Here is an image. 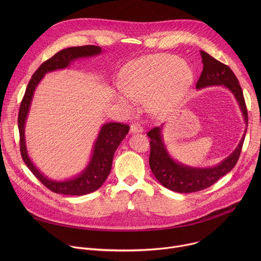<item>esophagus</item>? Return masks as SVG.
<instances>
[{"label": "esophagus", "mask_w": 261, "mask_h": 261, "mask_svg": "<svg viewBox=\"0 0 261 261\" xmlns=\"http://www.w3.org/2000/svg\"><path fill=\"white\" fill-rule=\"evenodd\" d=\"M141 132H143V129L139 124L134 123L130 126V134H136V133H141Z\"/></svg>", "instance_id": "34e87169"}]
</instances>
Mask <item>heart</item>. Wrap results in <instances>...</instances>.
<instances>
[{
  "label": "heart",
  "instance_id": "obj_1",
  "mask_svg": "<svg viewBox=\"0 0 261 261\" xmlns=\"http://www.w3.org/2000/svg\"><path fill=\"white\" fill-rule=\"evenodd\" d=\"M194 73L188 63L178 57L158 54L139 58L121 72L122 93L117 100L131 108L135 101H145L152 113L165 117L178 106L190 90Z\"/></svg>",
  "mask_w": 261,
  "mask_h": 261
}]
</instances>
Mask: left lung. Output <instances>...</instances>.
Masks as SVG:
<instances>
[{
    "mask_svg": "<svg viewBox=\"0 0 261 261\" xmlns=\"http://www.w3.org/2000/svg\"><path fill=\"white\" fill-rule=\"evenodd\" d=\"M203 69L196 84V89L201 90L214 86H222L230 91L236 98L246 127L248 126V113L242 88L232 70L221 62L214 59L207 53L200 50ZM164 123L160 127L153 128L147 132L151 138L150 167L155 177L165 188L178 193H192L206 189L219 178L227 174L237 164L246 136L243 134L236 150L219 164L212 167H192L174 160L169 154L163 139L162 130Z\"/></svg>",
    "mask_w": 261,
    "mask_h": 261,
    "instance_id": "1",
    "label": "left lung"
}]
</instances>
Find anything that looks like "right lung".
Listing matches in <instances>:
<instances>
[{
	"label": "right lung",
	"mask_w": 261,
	"mask_h": 261,
	"mask_svg": "<svg viewBox=\"0 0 261 261\" xmlns=\"http://www.w3.org/2000/svg\"><path fill=\"white\" fill-rule=\"evenodd\" d=\"M103 53L101 47L85 45L65 48L57 53L49 60L45 61L33 74L27 87L23 99L20 103L18 113V129L20 136V153L22 160L29 169L34 173L46 188L58 194L64 195H85L99 189L106 180L113 165V159L117 148L129 132V126L121 123H105L94 142L91 159L86 168L77 175L65 180H56L44 175L32 162L25 143V122L34 96V92L41 80L48 72L68 68L74 61L83 58L99 56Z\"/></svg>",
	"instance_id": "obj_1"
}]
</instances>
